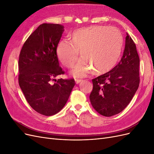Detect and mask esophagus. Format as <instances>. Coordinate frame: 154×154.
<instances>
[{
  "label": "esophagus",
  "instance_id": "esophagus-1",
  "mask_svg": "<svg viewBox=\"0 0 154 154\" xmlns=\"http://www.w3.org/2000/svg\"><path fill=\"white\" fill-rule=\"evenodd\" d=\"M75 81H76V83L78 84V83H80V82H83V80H78V79H77V80H76Z\"/></svg>",
  "mask_w": 154,
  "mask_h": 154
}]
</instances>
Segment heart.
Returning a JSON list of instances; mask_svg holds the SVG:
<instances>
[{
    "label": "heart",
    "mask_w": 154,
    "mask_h": 154,
    "mask_svg": "<svg viewBox=\"0 0 154 154\" xmlns=\"http://www.w3.org/2000/svg\"><path fill=\"white\" fill-rule=\"evenodd\" d=\"M123 45L122 32L114 27L95 26L74 31L71 42L60 41L57 54L60 62L72 68L78 58H83L72 70L76 77H84L92 70L94 74L110 71L117 63Z\"/></svg>",
    "instance_id": "1"
}]
</instances>
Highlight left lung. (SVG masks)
<instances>
[{
  "label": "left lung",
  "instance_id": "obj_1",
  "mask_svg": "<svg viewBox=\"0 0 154 154\" xmlns=\"http://www.w3.org/2000/svg\"><path fill=\"white\" fill-rule=\"evenodd\" d=\"M89 98L101 115L110 117L123 110L139 87V57L134 42L128 33L123 55L111 71L93 79Z\"/></svg>",
  "mask_w": 154,
  "mask_h": 154
}]
</instances>
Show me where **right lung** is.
<instances>
[{
    "label": "right lung",
    "instance_id": "right-lung-1",
    "mask_svg": "<svg viewBox=\"0 0 154 154\" xmlns=\"http://www.w3.org/2000/svg\"><path fill=\"white\" fill-rule=\"evenodd\" d=\"M63 28L57 24L40 25L23 45L18 60V83L27 103L47 116L63 108L75 85L73 78L55 79L65 73L57 54Z\"/></svg>",
    "mask_w": 154,
    "mask_h": 154
}]
</instances>
